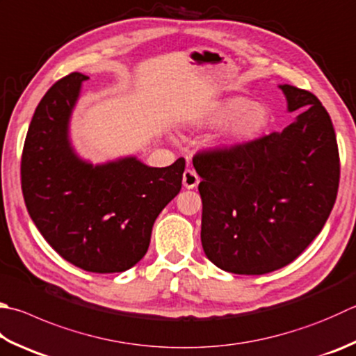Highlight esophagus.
<instances>
[{
    "instance_id": "esophagus-1",
    "label": "esophagus",
    "mask_w": 356,
    "mask_h": 356,
    "mask_svg": "<svg viewBox=\"0 0 356 356\" xmlns=\"http://www.w3.org/2000/svg\"><path fill=\"white\" fill-rule=\"evenodd\" d=\"M200 183V177L197 175L195 170L186 169L183 173V186L186 189H195Z\"/></svg>"
}]
</instances>
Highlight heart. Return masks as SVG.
<instances>
[{"label": "heart", "mask_w": 356, "mask_h": 356, "mask_svg": "<svg viewBox=\"0 0 356 356\" xmlns=\"http://www.w3.org/2000/svg\"><path fill=\"white\" fill-rule=\"evenodd\" d=\"M209 124L225 125L223 138L229 144H245L259 138L270 124V110L245 96H229L213 106Z\"/></svg>", "instance_id": "b5f03b06"}]
</instances>
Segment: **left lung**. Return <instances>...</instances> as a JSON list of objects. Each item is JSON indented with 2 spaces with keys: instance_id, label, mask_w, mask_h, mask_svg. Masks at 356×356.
Returning <instances> with one entry per match:
<instances>
[{
  "instance_id": "obj_1",
  "label": "left lung",
  "mask_w": 356,
  "mask_h": 356,
  "mask_svg": "<svg viewBox=\"0 0 356 356\" xmlns=\"http://www.w3.org/2000/svg\"><path fill=\"white\" fill-rule=\"evenodd\" d=\"M288 111L282 131L229 149L201 152V245L234 274H266L299 257L323 229L339 186L337 135L310 91L279 85Z\"/></svg>"
}]
</instances>
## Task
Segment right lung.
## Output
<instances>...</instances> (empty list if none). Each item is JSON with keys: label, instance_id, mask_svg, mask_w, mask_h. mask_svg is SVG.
I'll return each mask as SVG.
<instances>
[{"label": "right lung", "instance_id": "add662e5", "mask_svg": "<svg viewBox=\"0 0 356 356\" xmlns=\"http://www.w3.org/2000/svg\"><path fill=\"white\" fill-rule=\"evenodd\" d=\"M86 79L72 72L40 100L23 147V197L65 260L90 273H122L145 256L153 223L181 191L186 161L149 167L125 156L95 165L79 158L70 120Z\"/></svg>", "mask_w": 356, "mask_h": 356}]
</instances>
